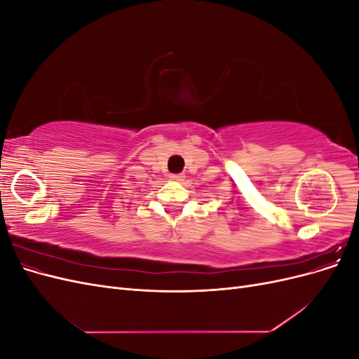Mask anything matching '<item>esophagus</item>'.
Listing matches in <instances>:
<instances>
[{"mask_svg": "<svg viewBox=\"0 0 359 359\" xmlns=\"http://www.w3.org/2000/svg\"><path fill=\"white\" fill-rule=\"evenodd\" d=\"M169 178L172 181H182L184 178H186V175H184V173H170Z\"/></svg>", "mask_w": 359, "mask_h": 359, "instance_id": "1", "label": "esophagus"}]
</instances>
